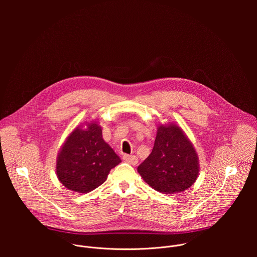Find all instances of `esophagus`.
<instances>
[{
	"label": "esophagus",
	"mask_w": 257,
	"mask_h": 257,
	"mask_svg": "<svg viewBox=\"0 0 257 257\" xmlns=\"http://www.w3.org/2000/svg\"><path fill=\"white\" fill-rule=\"evenodd\" d=\"M123 160L126 161L127 163L131 164V165H137L138 164V159L135 156H130V155H124L123 156Z\"/></svg>",
	"instance_id": "obj_1"
}]
</instances>
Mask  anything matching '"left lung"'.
Returning <instances> with one entry per match:
<instances>
[{
    "label": "left lung",
    "instance_id": "left-lung-1",
    "mask_svg": "<svg viewBox=\"0 0 257 257\" xmlns=\"http://www.w3.org/2000/svg\"><path fill=\"white\" fill-rule=\"evenodd\" d=\"M137 170L155 190L171 194L188 189L195 182L199 172L198 158L178 126H160L152 154Z\"/></svg>",
    "mask_w": 257,
    "mask_h": 257
}]
</instances>
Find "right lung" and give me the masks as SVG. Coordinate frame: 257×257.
Listing matches in <instances>:
<instances>
[{
    "label": "right lung",
    "mask_w": 257,
    "mask_h": 257,
    "mask_svg": "<svg viewBox=\"0 0 257 257\" xmlns=\"http://www.w3.org/2000/svg\"><path fill=\"white\" fill-rule=\"evenodd\" d=\"M120 163L102 139L101 128L92 123L85 130L75 129L68 137L58 156L57 176L69 190L87 193L100 186Z\"/></svg>",
    "instance_id": "add662e5"
}]
</instances>
